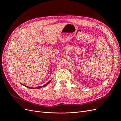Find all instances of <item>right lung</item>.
<instances>
[{"label":"right lung","mask_w":121,"mask_h":121,"mask_svg":"<svg viewBox=\"0 0 121 121\" xmlns=\"http://www.w3.org/2000/svg\"><path fill=\"white\" fill-rule=\"evenodd\" d=\"M51 81V80L50 81H49L48 83H47L46 84H45L44 85H43V86H39V87H35V88H38V89H39V88H42V87H44V86H47V85L50 82V81ZM21 84H22V83H21ZM22 85H23V84H22ZM24 85V86H25L26 87H28V88H31V89H35V88L34 87H29V86H26V85Z\"/></svg>","instance_id":"1"}]
</instances>
